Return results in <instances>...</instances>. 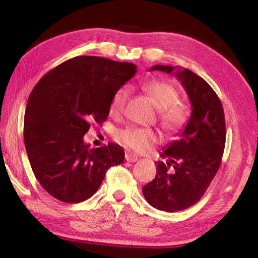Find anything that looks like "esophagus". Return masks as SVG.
<instances>
[{
	"label": "esophagus",
	"mask_w": 258,
	"mask_h": 258,
	"mask_svg": "<svg viewBox=\"0 0 258 258\" xmlns=\"http://www.w3.org/2000/svg\"><path fill=\"white\" fill-rule=\"evenodd\" d=\"M125 159H126V161H130V163H134V161L138 160V157L133 154H130V152H127V154L125 155Z\"/></svg>",
	"instance_id": "esophagus-1"
}]
</instances>
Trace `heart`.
<instances>
[{"label": "heart", "mask_w": 258, "mask_h": 258, "mask_svg": "<svg viewBox=\"0 0 258 258\" xmlns=\"http://www.w3.org/2000/svg\"><path fill=\"white\" fill-rule=\"evenodd\" d=\"M143 90L149 95L157 109H159V120L163 127L169 132H175L185 123L187 110L184 104L178 101L177 90L168 82L152 80L143 85ZM127 87H120L113 94L110 102V111L118 113L124 108L127 99ZM116 139L120 145L137 152L150 149L157 141V134L149 128H140L134 126L123 128L117 132Z\"/></svg>", "instance_id": "1"}]
</instances>
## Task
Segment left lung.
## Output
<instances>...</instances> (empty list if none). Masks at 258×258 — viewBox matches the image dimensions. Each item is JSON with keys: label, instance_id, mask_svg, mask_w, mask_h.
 <instances>
[{"label": "left lung", "instance_id": "1", "mask_svg": "<svg viewBox=\"0 0 258 258\" xmlns=\"http://www.w3.org/2000/svg\"><path fill=\"white\" fill-rule=\"evenodd\" d=\"M173 74L184 87L192 110L175 141L165 148L157 175L142 187L152 207L178 212L203 197L220 168L225 146V118L221 100L208 83L186 68L156 64L150 72Z\"/></svg>", "mask_w": 258, "mask_h": 258}]
</instances>
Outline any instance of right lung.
Returning a JSON list of instances; mask_svg holds the SVG:
<instances>
[{
    "mask_svg": "<svg viewBox=\"0 0 258 258\" xmlns=\"http://www.w3.org/2000/svg\"><path fill=\"white\" fill-rule=\"evenodd\" d=\"M137 66L93 55L64 61L43 76L29 95L24 140L35 177L47 194L77 204L97 192L111 166L123 163L116 143L85 145L91 123L101 124L117 91Z\"/></svg>",
    "mask_w": 258,
    "mask_h": 258,
    "instance_id": "1",
    "label": "right lung"
}]
</instances>
